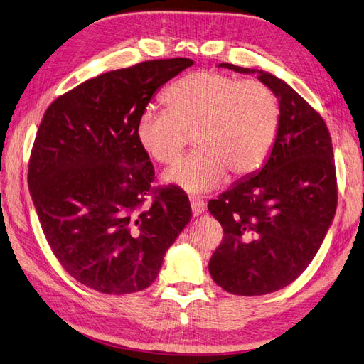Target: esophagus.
Wrapping results in <instances>:
<instances>
[{
	"label": "esophagus",
	"mask_w": 364,
	"mask_h": 364,
	"mask_svg": "<svg viewBox=\"0 0 364 364\" xmlns=\"http://www.w3.org/2000/svg\"><path fill=\"white\" fill-rule=\"evenodd\" d=\"M191 208H192V214L193 217H198L206 210V205L200 197H191Z\"/></svg>",
	"instance_id": "34e87169"
}]
</instances>
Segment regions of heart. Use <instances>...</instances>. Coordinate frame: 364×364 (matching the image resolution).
I'll list each match as a JSON object with an SVG mask.
<instances>
[{
    "mask_svg": "<svg viewBox=\"0 0 364 364\" xmlns=\"http://www.w3.org/2000/svg\"><path fill=\"white\" fill-rule=\"evenodd\" d=\"M167 109L144 108L136 139L155 161L168 164L193 132L198 147L163 173L167 184L201 193L222 184L226 173L250 175L265 161L277 127L279 104L264 83L200 71L175 82L164 95Z\"/></svg>",
    "mask_w": 364,
    "mask_h": 364,
    "instance_id": "heart-1",
    "label": "heart"
}]
</instances>
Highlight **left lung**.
Instances as JSON below:
<instances>
[{"label":"left lung","instance_id":"8db88e82","mask_svg":"<svg viewBox=\"0 0 364 364\" xmlns=\"http://www.w3.org/2000/svg\"><path fill=\"white\" fill-rule=\"evenodd\" d=\"M218 68L257 74L279 99L265 163L208 205L225 232L209 260L210 276L228 293L259 296L291 284L323 243L338 198L333 149L323 117L289 83L264 70Z\"/></svg>","mask_w":364,"mask_h":364}]
</instances>
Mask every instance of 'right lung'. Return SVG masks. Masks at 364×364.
I'll return each instance as SVG.
<instances>
[{"instance_id":"obj_1","label":"right lung","mask_w":364,"mask_h":364,"mask_svg":"<svg viewBox=\"0 0 364 364\" xmlns=\"http://www.w3.org/2000/svg\"><path fill=\"white\" fill-rule=\"evenodd\" d=\"M191 58L142 62L80 83L49 105L29 161V189L50 250L75 281L107 294L141 291L191 222L175 186L144 197L155 171L136 119Z\"/></svg>"}]
</instances>
